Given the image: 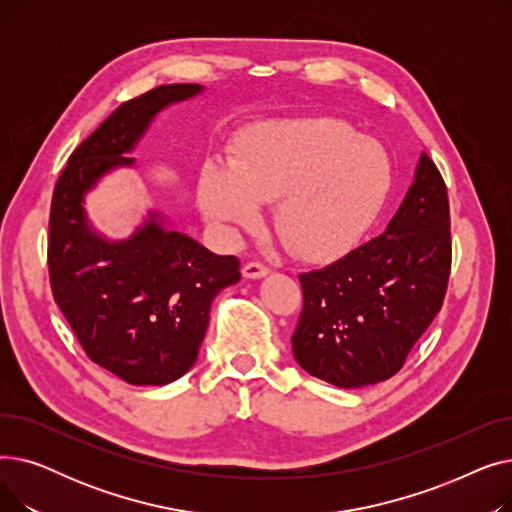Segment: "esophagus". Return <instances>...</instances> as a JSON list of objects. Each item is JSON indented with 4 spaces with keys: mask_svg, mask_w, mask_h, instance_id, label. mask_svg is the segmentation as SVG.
<instances>
[{
    "mask_svg": "<svg viewBox=\"0 0 512 512\" xmlns=\"http://www.w3.org/2000/svg\"><path fill=\"white\" fill-rule=\"evenodd\" d=\"M267 274H270V270H267V267H265L263 263H257V261L247 263L245 267H242V276H245L247 280H261V278H265Z\"/></svg>",
    "mask_w": 512,
    "mask_h": 512,
    "instance_id": "34e87169",
    "label": "esophagus"
}]
</instances>
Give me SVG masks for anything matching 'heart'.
Instances as JSON below:
<instances>
[{
    "mask_svg": "<svg viewBox=\"0 0 512 512\" xmlns=\"http://www.w3.org/2000/svg\"><path fill=\"white\" fill-rule=\"evenodd\" d=\"M390 159L371 139L330 118L259 130L226 170L199 180L203 218L224 230L249 226L257 205L274 201L272 222L286 247L309 261L351 251L390 191Z\"/></svg>",
    "mask_w": 512,
    "mask_h": 512,
    "instance_id": "heart-1",
    "label": "heart"
}]
</instances>
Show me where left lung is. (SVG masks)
<instances>
[{"label": "left lung", "mask_w": 512, "mask_h": 512, "mask_svg": "<svg viewBox=\"0 0 512 512\" xmlns=\"http://www.w3.org/2000/svg\"><path fill=\"white\" fill-rule=\"evenodd\" d=\"M450 274V213L436 164L419 155L386 230L342 259L301 274L292 353L336 388L384 382L438 315Z\"/></svg>", "instance_id": "left-lung-1"}]
</instances>
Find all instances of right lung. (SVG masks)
<instances>
[{
	"instance_id": "add662e5",
	"label": "right lung",
	"mask_w": 512,
	"mask_h": 512,
	"mask_svg": "<svg viewBox=\"0 0 512 512\" xmlns=\"http://www.w3.org/2000/svg\"><path fill=\"white\" fill-rule=\"evenodd\" d=\"M201 85H161L122 103L70 155L49 215L53 299L89 359L132 386H166L191 369L218 294L240 280L238 259L215 255L149 209L126 238L101 234L87 195L120 168L151 122Z\"/></svg>"
}]
</instances>
